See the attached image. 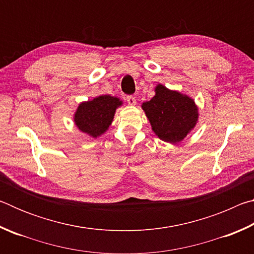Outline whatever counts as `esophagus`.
<instances>
[{
	"instance_id": "obj_1",
	"label": "esophagus",
	"mask_w": 254,
	"mask_h": 254,
	"mask_svg": "<svg viewBox=\"0 0 254 254\" xmlns=\"http://www.w3.org/2000/svg\"><path fill=\"white\" fill-rule=\"evenodd\" d=\"M127 102L128 103V105H135L136 100H135L134 96L128 95V96H127Z\"/></svg>"
}]
</instances>
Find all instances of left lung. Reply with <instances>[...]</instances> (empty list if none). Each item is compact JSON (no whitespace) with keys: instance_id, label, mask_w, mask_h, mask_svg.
<instances>
[{"instance_id":"obj_1","label":"left lung","mask_w":254,"mask_h":254,"mask_svg":"<svg viewBox=\"0 0 254 254\" xmlns=\"http://www.w3.org/2000/svg\"><path fill=\"white\" fill-rule=\"evenodd\" d=\"M156 95L142 104V109L159 139L178 143L195 127L198 109L192 98L157 85Z\"/></svg>"}]
</instances>
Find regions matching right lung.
I'll return each mask as SVG.
<instances>
[{
	"label": "right lung",
	"instance_id": "1",
	"mask_svg": "<svg viewBox=\"0 0 254 254\" xmlns=\"http://www.w3.org/2000/svg\"><path fill=\"white\" fill-rule=\"evenodd\" d=\"M121 105L120 98L111 95H101L80 103L74 114L76 127L93 137L100 136L109 128L115 111Z\"/></svg>",
	"mask_w": 254,
	"mask_h": 254
}]
</instances>
